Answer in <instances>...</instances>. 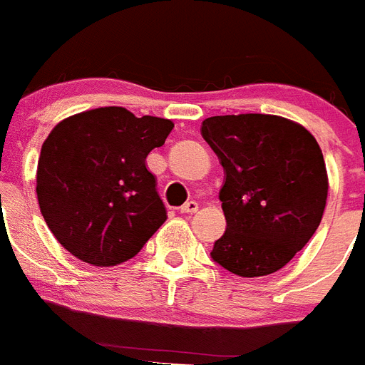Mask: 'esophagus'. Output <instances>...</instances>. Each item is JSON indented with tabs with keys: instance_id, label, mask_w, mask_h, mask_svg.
<instances>
[{
	"instance_id": "1",
	"label": "esophagus",
	"mask_w": 365,
	"mask_h": 365,
	"mask_svg": "<svg viewBox=\"0 0 365 365\" xmlns=\"http://www.w3.org/2000/svg\"><path fill=\"white\" fill-rule=\"evenodd\" d=\"M197 210H199V205L195 201H188L186 205L180 206V212H182V214H195Z\"/></svg>"
}]
</instances>
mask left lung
<instances>
[{
  "label": "left lung",
  "mask_w": 365,
  "mask_h": 365,
  "mask_svg": "<svg viewBox=\"0 0 365 365\" xmlns=\"http://www.w3.org/2000/svg\"><path fill=\"white\" fill-rule=\"evenodd\" d=\"M202 138L225 170L219 190L227 230L212 257L241 278L283 267L320 227L329 192L316 138L278 115H225L202 122Z\"/></svg>",
  "instance_id": "8db88e82"
}]
</instances>
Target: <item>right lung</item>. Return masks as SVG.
<instances>
[{
  "instance_id": "1",
  "label": "right lung",
  "mask_w": 365,
  "mask_h": 365,
  "mask_svg": "<svg viewBox=\"0 0 365 365\" xmlns=\"http://www.w3.org/2000/svg\"><path fill=\"white\" fill-rule=\"evenodd\" d=\"M172 130L168 118L117 106L58 122L36 172L38 205L58 243L95 267L137 256L166 221L146 157Z\"/></svg>"
}]
</instances>
